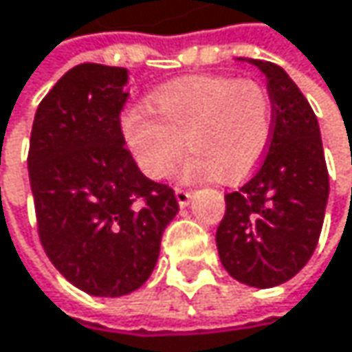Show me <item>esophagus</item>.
Here are the masks:
<instances>
[{
    "label": "esophagus",
    "mask_w": 352,
    "mask_h": 352,
    "mask_svg": "<svg viewBox=\"0 0 352 352\" xmlns=\"http://www.w3.org/2000/svg\"><path fill=\"white\" fill-rule=\"evenodd\" d=\"M175 197L177 201H179V206H187L191 201V191L183 189V187H175Z\"/></svg>",
    "instance_id": "esophagus-1"
}]
</instances>
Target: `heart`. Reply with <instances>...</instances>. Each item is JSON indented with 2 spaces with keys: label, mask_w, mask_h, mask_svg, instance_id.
Listing matches in <instances>:
<instances>
[{
  "label": "heart",
  "mask_w": 352,
  "mask_h": 352,
  "mask_svg": "<svg viewBox=\"0 0 352 352\" xmlns=\"http://www.w3.org/2000/svg\"><path fill=\"white\" fill-rule=\"evenodd\" d=\"M122 134L140 171L151 179L173 173L187 148L183 177L239 181L265 157L273 134V104L265 85L230 75H197L163 85L151 106L124 109Z\"/></svg>",
  "instance_id": "1"
}]
</instances>
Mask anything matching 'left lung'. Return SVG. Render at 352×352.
Instances as JSON below:
<instances>
[{
  "mask_svg": "<svg viewBox=\"0 0 352 352\" xmlns=\"http://www.w3.org/2000/svg\"><path fill=\"white\" fill-rule=\"evenodd\" d=\"M267 77L273 134L256 173L226 193L216 232L224 269L241 283L275 287L310 261L328 201V169L314 109L275 63L250 60Z\"/></svg>",
  "mask_w": 352,
  "mask_h": 352,
  "instance_id": "left-lung-1",
  "label": "left lung"
}]
</instances>
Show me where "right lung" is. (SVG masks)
I'll use <instances>...</instances> for the list:
<instances>
[{
    "instance_id": "1",
    "label": "right lung",
    "mask_w": 352,
    "mask_h": 352,
    "mask_svg": "<svg viewBox=\"0 0 352 352\" xmlns=\"http://www.w3.org/2000/svg\"><path fill=\"white\" fill-rule=\"evenodd\" d=\"M124 67L83 63L36 109L28 173L38 236L58 273L89 296L138 289L159 258L175 191L140 173L124 146Z\"/></svg>"
}]
</instances>
